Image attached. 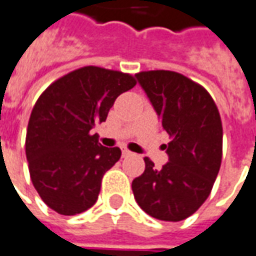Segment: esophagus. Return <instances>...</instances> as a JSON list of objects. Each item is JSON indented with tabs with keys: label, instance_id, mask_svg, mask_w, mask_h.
<instances>
[{
	"label": "esophagus",
	"instance_id": "34e87169",
	"mask_svg": "<svg viewBox=\"0 0 256 256\" xmlns=\"http://www.w3.org/2000/svg\"><path fill=\"white\" fill-rule=\"evenodd\" d=\"M131 152L130 150H126V148H122V157H128V156H131Z\"/></svg>",
	"mask_w": 256,
	"mask_h": 256
}]
</instances>
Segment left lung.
I'll use <instances>...</instances> for the list:
<instances>
[{"label":"left lung","mask_w":256,"mask_h":256,"mask_svg":"<svg viewBox=\"0 0 256 256\" xmlns=\"http://www.w3.org/2000/svg\"><path fill=\"white\" fill-rule=\"evenodd\" d=\"M171 136L168 162L146 168L134 179L135 200L150 216L179 222L193 215L211 193L222 161V122L216 104L201 85L166 70L135 76Z\"/></svg>","instance_id":"1"}]
</instances>
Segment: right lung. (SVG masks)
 <instances>
[{
	"label": "right lung",
	"mask_w": 256,
	"mask_h": 256,
	"mask_svg": "<svg viewBox=\"0 0 256 256\" xmlns=\"http://www.w3.org/2000/svg\"><path fill=\"white\" fill-rule=\"evenodd\" d=\"M135 85L130 74L86 66L38 98L27 126L26 157L34 188L58 214H81L96 202L103 175L121 150L102 146L90 130L106 121L116 99Z\"/></svg>",
	"instance_id": "obj_1"
}]
</instances>
